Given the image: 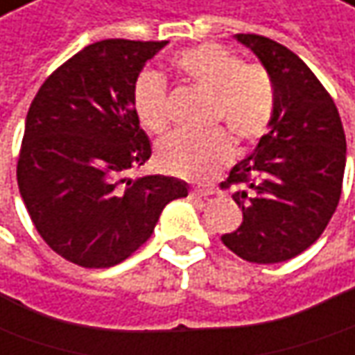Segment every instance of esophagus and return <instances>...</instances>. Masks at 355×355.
<instances>
[{
	"instance_id": "34e87169",
	"label": "esophagus",
	"mask_w": 355,
	"mask_h": 355,
	"mask_svg": "<svg viewBox=\"0 0 355 355\" xmlns=\"http://www.w3.org/2000/svg\"><path fill=\"white\" fill-rule=\"evenodd\" d=\"M208 196V193H205V191H191V198L193 200H205Z\"/></svg>"
}]
</instances>
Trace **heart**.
Wrapping results in <instances>:
<instances>
[{"label": "heart", "instance_id": "1", "mask_svg": "<svg viewBox=\"0 0 355 355\" xmlns=\"http://www.w3.org/2000/svg\"><path fill=\"white\" fill-rule=\"evenodd\" d=\"M175 69L191 85L210 93L208 125H224L240 147L254 145L266 132L276 109V91L266 69L242 63L239 55L216 43H200L175 57ZM132 111L153 135L168 129L166 87L155 73H143L132 85ZM232 159V141L223 129L202 135L175 132L157 147L162 171L191 180H208Z\"/></svg>", "mask_w": 355, "mask_h": 355}]
</instances>
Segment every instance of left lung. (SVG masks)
Masks as SVG:
<instances>
[{
	"label": "left lung",
	"instance_id": "1",
	"mask_svg": "<svg viewBox=\"0 0 355 355\" xmlns=\"http://www.w3.org/2000/svg\"><path fill=\"white\" fill-rule=\"evenodd\" d=\"M276 91L268 132L232 166L223 189L242 208V224L223 234L236 256L256 264L284 262L310 248L340 202L346 135L330 93L296 53L254 33H239Z\"/></svg>",
	"mask_w": 355,
	"mask_h": 355
}]
</instances>
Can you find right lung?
Returning <instances> with one entry per match:
<instances>
[{
  "label": "right lung",
  "mask_w": 355,
  "mask_h": 355,
  "mask_svg": "<svg viewBox=\"0 0 355 355\" xmlns=\"http://www.w3.org/2000/svg\"><path fill=\"white\" fill-rule=\"evenodd\" d=\"M168 41L105 39L45 79L29 107L17 184L41 239L83 268H109L143 246L162 208L189 194L175 177L125 175L153 153L132 85Z\"/></svg>",
  "instance_id": "right-lung-1"
}]
</instances>
